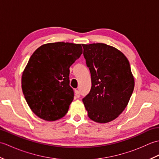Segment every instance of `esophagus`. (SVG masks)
<instances>
[{
  "label": "esophagus",
  "mask_w": 159,
  "mask_h": 159,
  "mask_svg": "<svg viewBox=\"0 0 159 159\" xmlns=\"http://www.w3.org/2000/svg\"><path fill=\"white\" fill-rule=\"evenodd\" d=\"M74 93H75V96H76V98H79V97H80V92H79V91L75 90V91H74Z\"/></svg>",
  "instance_id": "34e87169"
}]
</instances>
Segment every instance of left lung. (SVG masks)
<instances>
[{"mask_svg": "<svg viewBox=\"0 0 159 159\" xmlns=\"http://www.w3.org/2000/svg\"><path fill=\"white\" fill-rule=\"evenodd\" d=\"M82 46L92 77V88L83 104L91 120L109 122L123 112L133 92L129 61L120 50L105 43Z\"/></svg>", "mask_w": 159, "mask_h": 159, "instance_id": "obj_1", "label": "left lung"}]
</instances>
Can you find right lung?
Segmentation results:
<instances>
[{"label":"right lung","mask_w":159,"mask_h":159,"mask_svg":"<svg viewBox=\"0 0 159 159\" xmlns=\"http://www.w3.org/2000/svg\"><path fill=\"white\" fill-rule=\"evenodd\" d=\"M82 53L80 44L62 42L45 43L33 53L22 72V89L37 116L56 121L66 116L74 99L70 67Z\"/></svg>","instance_id":"right-lung-1"}]
</instances>
